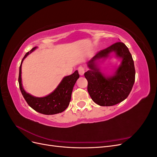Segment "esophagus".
<instances>
[{
  "label": "esophagus",
  "instance_id": "obj_1",
  "mask_svg": "<svg viewBox=\"0 0 157 157\" xmlns=\"http://www.w3.org/2000/svg\"><path fill=\"white\" fill-rule=\"evenodd\" d=\"M78 73L80 76L84 75V73L85 72V69L83 67H81V66H80V67H79L78 68Z\"/></svg>",
  "mask_w": 157,
  "mask_h": 157
}]
</instances>
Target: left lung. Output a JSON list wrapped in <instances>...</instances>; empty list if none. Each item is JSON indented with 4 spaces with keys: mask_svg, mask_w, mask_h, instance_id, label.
Instances as JSON below:
<instances>
[{
    "mask_svg": "<svg viewBox=\"0 0 157 157\" xmlns=\"http://www.w3.org/2000/svg\"><path fill=\"white\" fill-rule=\"evenodd\" d=\"M111 51L122 58V63L112 77L105 78L94 64L95 60L106 57ZM90 70L84 73L88 80V92L92 100L100 106H113L124 101L130 93L135 82L134 60L128 47L117 42L99 51L88 62Z\"/></svg>",
    "mask_w": 157,
    "mask_h": 157,
    "instance_id": "8db88e82",
    "label": "left lung"
}]
</instances>
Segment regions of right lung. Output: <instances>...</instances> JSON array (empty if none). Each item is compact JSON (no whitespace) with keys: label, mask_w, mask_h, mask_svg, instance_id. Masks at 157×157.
<instances>
[{"label":"right lung","mask_w":157,"mask_h":157,"mask_svg":"<svg viewBox=\"0 0 157 157\" xmlns=\"http://www.w3.org/2000/svg\"><path fill=\"white\" fill-rule=\"evenodd\" d=\"M36 48V47H34L29 52H27L21 60L18 78L19 86L21 92L28 105L37 112L48 115H55L63 112L69 105L73 86L77 80L79 78L78 71H75L72 75L64 77L59 86L48 96L44 98L32 96L31 95L26 93L22 87L21 78V63L23 59L33 51H34Z\"/></svg>","instance_id":"obj_1"}]
</instances>
